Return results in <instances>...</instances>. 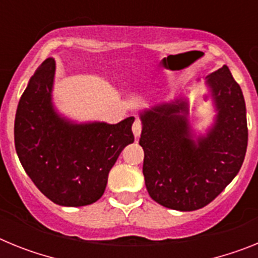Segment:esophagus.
I'll return each instance as SVG.
<instances>
[{
	"label": "esophagus",
	"instance_id": "34e87169",
	"mask_svg": "<svg viewBox=\"0 0 258 258\" xmlns=\"http://www.w3.org/2000/svg\"><path fill=\"white\" fill-rule=\"evenodd\" d=\"M132 131H133V134L136 137H140L141 136V132H142V124H141L138 120L133 122V126H132Z\"/></svg>",
	"mask_w": 258,
	"mask_h": 258
}]
</instances>
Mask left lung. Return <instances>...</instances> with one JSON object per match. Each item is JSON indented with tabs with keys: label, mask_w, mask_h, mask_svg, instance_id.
<instances>
[{
	"label": "left lung",
	"mask_w": 258,
	"mask_h": 258,
	"mask_svg": "<svg viewBox=\"0 0 258 258\" xmlns=\"http://www.w3.org/2000/svg\"><path fill=\"white\" fill-rule=\"evenodd\" d=\"M217 116L206 137L192 140L183 99L141 113L140 145L150 197L160 206L190 212L206 207L234 179L248 143L245 102L227 66L207 76Z\"/></svg>",
	"instance_id": "left-lung-1"
}]
</instances>
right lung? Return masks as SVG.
Wrapping results in <instances>:
<instances>
[{"label":"right lung","instance_id":"1","mask_svg":"<svg viewBox=\"0 0 258 258\" xmlns=\"http://www.w3.org/2000/svg\"><path fill=\"white\" fill-rule=\"evenodd\" d=\"M54 75L55 60L47 58L20 97L15 149L29 178L52 203L89 206L101 199L118 155L134 142V117L113 125L75 124L60 117L51 102Z\"/></svg>","mask_w":258,"mask_h":258}]
</instances>
